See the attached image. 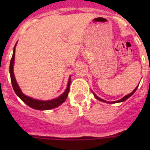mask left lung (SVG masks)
Segmentation results:
<instances>
[{
	"mask_svg": "<svg viewBox=\"0 0 150 150\" xmlns=\"http://www.w3.org/2000/svg\"><path fill=\"white\" fill-rule=\"evenodd\" d=\"M138 86L136 87V88H135V89H134V90H133V91L132 92V93H131L128 94V95H127V96H124L123 98L121 99V100H117V101H114V102H110V103H119V102H123V101H125V100H126L128 98H129V97H130V96H132V95H133V94H134V93H135V92L136 91V89H137ZM93 94H94V93H93ZM94 96H95V97H96V98L97 99V100H100V101H103V102H107V101H105L104 100H102V99H101V98H100V97H98V96H96V94H94Z\"/></svg>",
	"mask_w": 150,
	"mask_h": 150,
	"instance_id": "8db88e82",
	"label": "left lung"
}]
</instances>
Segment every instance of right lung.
<instances>
[{"instance_id":"1","label":"right lung","mask_w":150,"mask_h":150,"mask_svg":"<svg viewBox=\"0 0 150 150\" xmlns=\"http://www.w3.org/2000/svg\"><path fill=\"white\" fill-rule=\"evenodd\" d=\"M17 44V43H16ZM15 44V46H16ZM15 46L14 47V50H13V55L11 59L10 62V75H11V84H12V87L14 91L15 92V93L23 102L27 104L29 107L33 108L36 110H50L55 108V107H58L61 103H63L65 100L67 99V96L69 93V89H70V84H71V78L69 79L68 81V86L66 89L65 92L61 96H60L57 98L54 99L52 100H47V101H43V100H36V99H33L31 97L25 96L22 93L21 89L18 87V85L16 82L15 80V75L13 72V66H14V61H15Z\"/></svg>"}]
</instances>
